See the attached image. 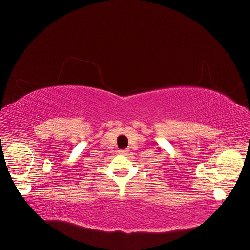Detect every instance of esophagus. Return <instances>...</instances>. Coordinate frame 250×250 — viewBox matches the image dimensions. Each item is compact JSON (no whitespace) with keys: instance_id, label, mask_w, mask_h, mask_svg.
Listing matches in <instances>:
<instances>
[{"instance_id":"obj_1","label":"esophagus","mask_w":250,"mask_h":250,"mask_svg":"<svg viewBox=\"0 0 250 250\" xmlns=\"http://www.w3.org/2000/svg\"><path fill=\"white\" fill-rule=\"evenodd\" d=\"M128 152H129V150L128 149H124V150H119V153L120 154H123V155H127Z\"/></svg>"}]
</instances>
